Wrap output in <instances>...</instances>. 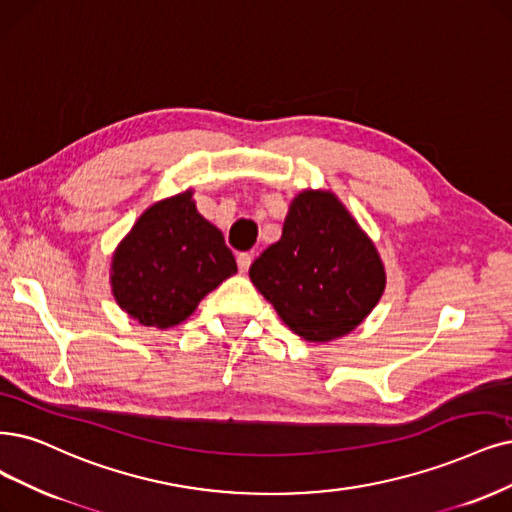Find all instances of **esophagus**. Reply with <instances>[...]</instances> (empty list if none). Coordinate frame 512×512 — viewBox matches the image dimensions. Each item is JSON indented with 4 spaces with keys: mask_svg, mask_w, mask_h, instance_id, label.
Wrapping results in <instances>:
<instances>
[{
    "mask_svg": "<svg viewBox=\"0 0 512 512\" xmlns=\"http://www.w3.org/2000/svg\"><path fill=\"white\" fill-rule=\"evenodd\" d=\"M236 263H238V270L240 272H246V270L251 268V263H253V253H238Z\"/></svg>",
    "mask_w": 512,
    "mask_h": 512,
    "instance_id": "1",
    "label": "esophagus"
}]
</instances>
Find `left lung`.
<instances>
[{
	"label": "left lung",
	"instance_id": "left-lung-1",
	"mask_svg": "<svg viewBox=\"0 0 512 512\" xmlns=\"http://www.w3.org/2000/svg\"><path fill=\"white\" fill-rule=\"evenodd\" d=\"M249 276L308 342H329L361 325L386 287L373 242L333 194L320 192L293 200L280 240L251 263Z\"/></svg>",
	"mask_w": 512,
	"mask_h": 512
}]
</instances>
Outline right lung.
<instances>
[{
    "label": "right lung",
    "instance_id": "obj_1",
    "mask_svg": "<svg viewBox=\"0 0 512 512\" xmlns=\"http://www.w3.org/2000/svg\"><path fill=\"white\" fill-rule=\"evenodd\" d=\"M236 272L223 234L192 202L166 198L139 217L111 263V287L122 310L145 327L179 325L204 295Z\"/></svg>",
    "mask_w": 512,
    "mask_h": 512
}]
</instances>
